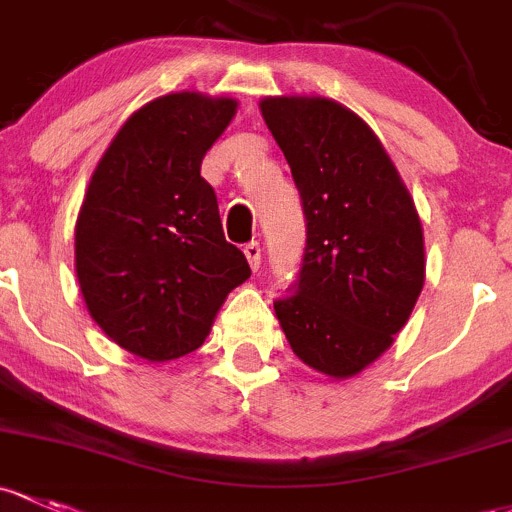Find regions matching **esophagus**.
<instances>
[{
    "instance_id": "34e87169",
    "label": "esophagus",
    "mask_w": 512,
    "mask_h": 512,
    "mask_svg": "<svg viewBox=\"0 0 512 512\" xmlns=\"http://www.w3.org/2000/svg\"><path fill=\"white\" fill-rule=\"evenodd\" d=\"M245 257H247V262H250V267L252 270H260V260H262V247H260V242H247L245 245Z\"/></svg>"
}]
</instances>
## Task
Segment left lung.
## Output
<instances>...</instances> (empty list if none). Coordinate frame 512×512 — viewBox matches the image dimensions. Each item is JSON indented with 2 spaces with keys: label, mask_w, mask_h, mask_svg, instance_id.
Listing matches in <instances>:
<instances>
[{
  "label": "left lung",
  "mask_w": 512,
  "mask_h": 512,
  "mask_svg": "<svg viewBox=\"0 0 512 512\" xmlns=\"http://www.w3.org/2000/svg\"><path fill=\"white\" fill-rule=\"evenodd\" d=\"M260 112L292 166L306 215L297 292L274 301L292 351L346 380L395 341L424 287L417 208L365 120L321 95H274Z\"/></svg>",
  "instance_id": "left-lung-1"
}]
</instances>
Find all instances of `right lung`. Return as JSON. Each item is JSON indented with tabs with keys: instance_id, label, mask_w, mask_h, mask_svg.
Instances as JSON below:
<instances>
[{
	"instance_id": "right-lung-1",
	"label": "right lung",
	"mask_w": 512,
	"mask_h": 512,
	"mask_svg": "<svg viewBox=\"0 0 512 512\" xmlns=\"http://www.w3.org/2000/svg\"><path fill=\"white\" fill-rule=\"evenodd\" d=\"M238 100L181 90L127 117L93 171L75 220L85 306L125 351L166 363L203 346L250 265L223 235L201 161Z\"/></svg>"
}]
</instances>
